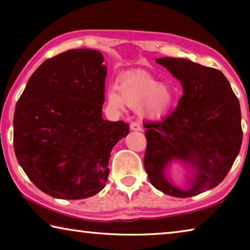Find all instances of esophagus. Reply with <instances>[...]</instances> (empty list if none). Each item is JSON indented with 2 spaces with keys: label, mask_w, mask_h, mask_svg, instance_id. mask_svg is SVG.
I'll use <instances>...</instances> for the list:
<instances>
[{
  "label": "esophagus",
  "mask_w": 250,
  "mask_h": 250,
  "mask_svg": "<svg viewBox=\"0 0 250 250\" xmlns=\"http://www.w3.org/2000/svg\"><path fill=\"white\" fill-rule=\"evenodd\" d=\"M130 129L133 130V131H141L142 130V125H140V122L135 121V122H132V124L130 125Z\"/></svg>",
  "instance_id": "obj_1"
}]
</instances>
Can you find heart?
<instances>
[{"mask_svg": "<svg viewBox=\"0 0 250 250\" xmlns=\"http://www.w3.org/2000/svg\"><path fill=\"white\" fill-rule=\"evenodd\" d=\"M107 98L108 103L116 108H122L125 104L135 107L145 102V113L160 116L170 105L172 94L151 76L141 71H133L122 76L118 87L110 88Z\"/></svg>", "mask_w": 250, "mask_h": 250, "instance_id": "heart-1", "label": "heart"}]
</instances>
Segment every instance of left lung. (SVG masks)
I'll return each mask as SVG.
<instances>
[{"label":"left lung","instance_id":"8db88e82","mask_svg":"<svg viewBox=\"0 0 250 250\" xmlns=\"http://www.w3.org/2000/svg\"><path fill=\"white\" fill-rule=\"evenodd\" d=\"M156 62L180 80L184 94L167 117L143 124L146 172L151 184L164 194L197 195L221 183L239 153L243 141L239 101L221 70L183 58L163 57ZM172 158L193 167L189 189L179 190L166 181L164 168Z\"/></svg>","mask_w":250,"mask_h":250}]
</instances>
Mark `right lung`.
Wrapping results in <instances>:
<instances>
[{
	"instance_id": "1",
	"label": "right lung",
	"mask_w": 250,
	"mask_h": 250,
	"mask_svg": "<svg viewBox=\"0 0 250 250\" xmlns=\"http://www.w3.org/2000/svg\"><path fill=\"white\" fill-rule=\"evenodd\" d=\"M104 56L70 49L46 59L14 111V151L28 179L62 200L90 197L104 188L112 147L129 133L125 121L104 120Z\"/></svg>"
}]
</instances>
